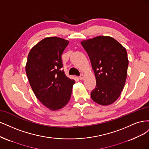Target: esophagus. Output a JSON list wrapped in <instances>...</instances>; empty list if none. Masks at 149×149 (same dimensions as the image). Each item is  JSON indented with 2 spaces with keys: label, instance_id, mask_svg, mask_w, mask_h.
<instances>
[{
  "label": "esophagus",
  "instance_id": "obj_1",
  "mask_svg": "<svg viewBox=\"0 0 149 149\" xmlns=\"http://www.w3.org/2000/svg\"><path fill=\"white\" fill-rule=\"evenodd\" d=\"M79 79L80 80H83V79H84V74H81V75L79 76Z\"/></svg>",
  "mask_w": 149,
  "mask_h": 149
}]
</instances>
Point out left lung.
<instances>
[{"label": "left lung", "mask_w": 149, "mask_h": 149, "mask_svg": "<svg viewBox=\"0 0 149 149\" xmlns=\"http://www.w3.org/2000/svg\"><path fill=\"white\" fill-rule=\"evenodd\" d=\"M87 52L96 78L91 98L107 106L119 97L125 85L129 61L125 47L107 36H99L81 41Z\"/></svg>", "instance_id": "1"}]
</instances>
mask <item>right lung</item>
I'll list each match as a JSON object with an SVG mask.
<instances>
[{"label": "right lung", "instance_id": "1", "mask_svg": "<svg viewBox=\"0 0 149 149\" xmlns=\"http://www.w3.org/2000/svg\"><path fill=\"white\" fill-rule=\"evenodd\" d=\"M69 42L58 37L46 38L28 56L25 70L31 87L41 103L52 111L68 104L75 82L62 70L61 56Z\"/></svg>", "mask_w": 149, "mask_h": 149}]
</instances>
